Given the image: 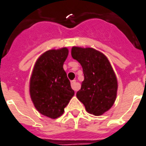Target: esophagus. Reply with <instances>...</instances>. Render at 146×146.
<instances>
[{"label":"esophagus","mask_w":146,"mask_h":146,"mask_svg":"<svg viewBox=\"0 0 146 146\" xmlns=\"http://www.w3.org/2000/svg\"><path fill=\"white\" fill-rule=\"evenodd\" d=\"M71 87H72V89H73L74 91H78L79 89H80V85L76 82V80H73V81L71 82Z\"/></svg>","instance_id":"1"}]
</instances>
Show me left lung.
<instances>
[{"instance_id": "8db88e82", "label": "left lung", "mask_w": 146, "mask_h": 146, "mask_svg": "<svg viewBox=\"0 0 146 146\" xmlns=\"http://www.w3.org/2000/svg\"><path fill=\"white\" fill-rule=\"evenodd\" d=\"M71 55L82 67L84 80L76 97L88 113L102 115L115 102L117 80L108 57L92 48L73 46Z\"/></svg>"}]
</instances>
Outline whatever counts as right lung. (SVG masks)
<instances>
[{"label": "right lung", "instance_id": "obj_1", "mask_svg": "<svg viewBox=\"0 0 146 146\" xmlns=\"http://www.w3.org/2000/svg\"><path fill=\"white\" fill-rule=\"evenodd\" d=\"M67 48L51 49L37 59L29 81V93L34 106L40 113L56 119L74 96L70 82L64 70L68 56Z\"/></svg>", "mask_w": 146, "mask_h": 146}]
</instances>
